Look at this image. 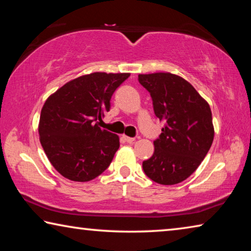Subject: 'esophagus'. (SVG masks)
Instances as JSON below:
<instances>
[{
    "label": "esophagus",
    "mask_w": 251,
    "mask_h": 251,
    "mask_svg": "<svg viewBox=\"0 0 251 251\" xmlns=\"http://www.w3.org/2000/svg\"><path fill=\"white\" fill-rule=\"evenodd\" d=\"M123 138H124V141L127 142V143H134L135 142V138L128 137V136H126V135H123Z\"/></svg>",
    "instance_id": "esophagus-1"
}]
</instances>
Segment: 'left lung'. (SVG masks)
Listing matches in <instances>:
<instances>
[{
  "mask_svg": "<svg viewBox=\"0 0 251 251\" xmlns=\"http://www.w3.org/2000/svg\"><path fill=\"white\" fill-rule=\"evenodd\" d=\"M138 82L151 93L155 115L165 123L154 154L143 161L144 172L157 184H179L198 168L214 141L209 104L175 74H139Z\"/></svg>",
  "mask_w": 251,
  "mask_h": 251,
  "instance_id": "8db88e82",
  "label": "left lung"
}]
</instances>
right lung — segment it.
<instances>
[{
    "instance_id": "1",
    "label": "right lung",
    "mask_w": 251,
    "mask_h": 251,
    "mask_svg": "<svg viewBox=\"0 0 251 251\" xmlns=\"http://www.w3.org/2000/svg\"><path fill=\"white\" fill-rule=\"evenodd\" d=\"M129 73L79 76L49 96L41 110L40 142L52 166L73 181H90L112 163L120 137L100 129L116 88Z\"/></svg>"
}]
</instances>
